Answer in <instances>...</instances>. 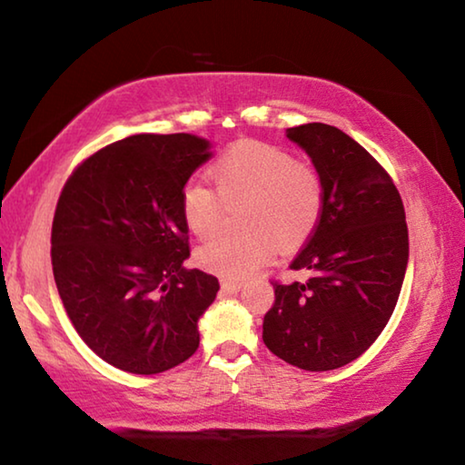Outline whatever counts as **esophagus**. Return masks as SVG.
<instances>
[{
	"label": "esophagus",
	"instance_id": "1",
	"mask_svg": "<svg viewBox=\"0 0 465 465\" xmlns=\"http://www.w3.org/2000/svg\"><path fill=\"white\" fill-rule=\"evenodd\" d=\"M222 287H223V291H227V293H238V291H242L243 282H240V281H222Z\"/></svg>",
	"mask_w": 465,
	"mask_h": 465
}]
</instances>
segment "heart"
<instances>
[{
	"instance_id": "obj_1",
	"label": "heart",
	"mask_w": 465,
	"mask_h": 465,
	"mask_svg": "<svg viewBox=\"0 0 465 465\" xmlns=\"http://www.w3.org/2000/svg\"><path fill=\"white\" fill-rule=\"evenodd\" d=\"M215 191L188 180L180 191V215L188 232L207 240L223 222L225 203L242 204L246 230L223 233L199 250L203 269L225 279H246L274 252L295 250L312 238L324 213V183L310 162L279 145L243 139L211 163Z\"/></svg>"
}]
</instances>
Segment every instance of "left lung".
Listing matches in <instances>:
<instances>
[{
  "label": "left lung",
  "instance_id": "1",
  "mask_svg": "<svg viewBox=\"0 0 465 465\" xmlns=\"http://www.w3.org/2000/svg\"><path fill=\"white\" fill-rule=\"evenodd\" d=\"M324 183V213L291 262L305 282L271 281L274 303L262 341L305 371L359 359L388 324L408 264L404 203L380 162L341 129L308 123L287 131Z\"/></svg>",
  "mask_w": 465,
  "mask_h": 465
}]
</instances>
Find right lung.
<instances>
[{"instance_id":"add662e5","label":"right lung","mask_w":465,"mask_h":465,"mask_svg":"<svg viewBox=\"0 0 465 465\" xmlns=\"http://www.w3.org/2000/svg\"><path fill=\"white\" fill-rule=\"evenodd\" d=\"M209 155V141L188 133L133 135L77 163L59 194L51 262L63 308L121 371H168L199 349L196 322L219 281L183 266L180 191Z\"/></svg>"}]
</instances>
